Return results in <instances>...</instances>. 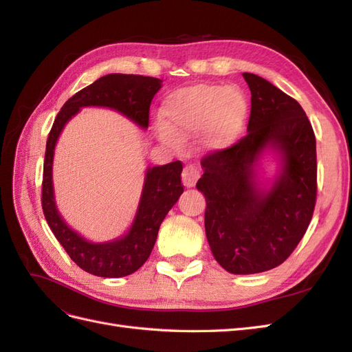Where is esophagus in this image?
I'll list each match as a JSON object with an SVG mask.
<instances>
[{"mask_svg": "<svg viewBox=\"0 0 352 352\" xmlns=\"http://www.w3.org/2000/svg\"><path fill=\"white\" fill-rule=\"evenodd\" d=\"M198 179H199V170L195 166H192V164L185 166L184 172H182L184 185L186 188H192V186H195Z\"/></svg>", "mask_w": 352, "mask_h": 352, "instance_id": "34e87169", "label": "esophagus"}]
</instances>
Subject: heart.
<instances>
[{
  "label": "heart",
  "instance_id": "heart-1",
  "mask_svg": "<svg viewBox=\"0 0 352 352\" xmlns=\"http://www.w3.org/2000/svg\"><path fill=\"white\" fill-rule=\"evenodd\" d=\"M247 113V104L235 89L217 85H197L168 95L163 104V120L168 132L177 138L207 131V142L214 148L228 146L236 136ZM167 141L172 136L164 133Z\"/></svg>",
  "mask_w": 352,
  "mask_h": 352
}]
</instances>
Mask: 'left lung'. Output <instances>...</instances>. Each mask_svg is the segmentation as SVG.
Instances as JSON below:
<instances>
[{
  "instance_id": "obj_1",
  "label": "left lung",
  "mask_w": 352,
  "mask_h": 352,
  "mask_svg": "<svg viewBox=\"0 0 352 352\" xmlns=\"http://www.w3.org/2000/svg\"><path fill=\"white\" fill-rule=\"evenodd\" d=\"M251 91L248 133L201 160L197 189L206 197V235L229 273L252 274L282 264L310 225L317 197L316 136L289 95L257 74L243 73ZM265 149L283 158L269 189L254 182L253 166Z\"/></svg>"
}]
</instances>
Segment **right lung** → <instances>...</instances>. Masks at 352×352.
I'll return each mask as SVG.
<instances>
[{
  "instance_id": "add662e5",
  "label": "right lung",
  "mask_w": 352,
  "mask_h": 352,
  "mask_svg": "<svg viewBox=\"0 0 352 352\" xmlns=\"http://www.w3.org/2000/svg\"><path fill=\"white\" fill-rule=\"evenodd\" d=\"M162 80L141 74L111 73L91 83L69 98L57 114L45 148L42 176V211L50 229L61 247L79 267L101 278H123L136 272L148 260L154 248L158 229L168 210L184 192L182 162H173L146 170L145 185L131 230L120 239L92 243L70 229L58 214L52 189V158L54 146L65 124L82 107L114 109L146 129L150 123V105Z\"/></svg>"
}]
</instances>
